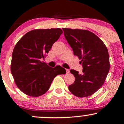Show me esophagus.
I'll return each mask as SVG.
<instances>
[{"instance_id": "obj_1", "label": "esophagus", "mask_w": 124, "mask_h": 124, "mask_svg": "<svg viewBox=\"0 0 124 124\" xmlns=\"http://www.w3.org/2000/svg\"><path fill=\"white\" fill-rule=\"evenodd\" d=\"M66 73H67V74H68V73H69V72H70V71H69V69H66Z\"/></svg>"}]
</instances>
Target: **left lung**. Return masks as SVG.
I'll return each instance as SVG.
<instances>
[{
    "instance_id": "1",
    "label": "left lung",
    "mask_w": 124,
    "mask_h": 124,
    "mask_svg": "<svg viewBox=\"0 0 124 124\" xmlns=\"http://www.w3.org/2000/svg\"><path fill=\"white\" fill-rule=\"evenodd\" d=\"M64 35L80 59L83 73L71 69L75 80L69 85V91L78 97H86L96 93L104 83L109 70L108 49L103 41L86 30L63 28Z\"/></svg>"
}]
</instances>
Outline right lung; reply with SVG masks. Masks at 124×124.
<instances>
[{
    "instance_id": "1",
    "label": "right lung",
    "mask_w": 124,
    "mask_h": 124,
    "mask_svg": "<svg viewBox=\"0 0 124 124\" xmlns=\"http://www.w3.org/2000/svg\"><path fill=\"white\" fill-rule=\"evenodd\" d=\"M62 33L59 28L33 30L23 35L15 45L11 72L16 85L23 93L31 97L42 96L49 89L55 77L66 73L61 66L50 68L41 61Z\"/></svg>"
}]
</instances>
